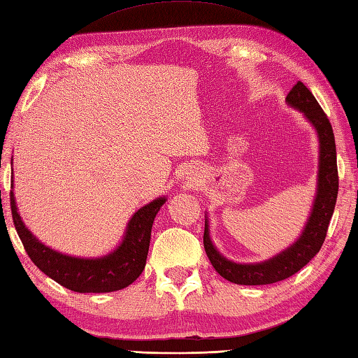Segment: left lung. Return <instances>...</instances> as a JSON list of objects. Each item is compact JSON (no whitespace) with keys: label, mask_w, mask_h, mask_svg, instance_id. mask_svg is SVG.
Returning <instances> with one entry per match:
<instances>
[{"label":"left lung","mask_w":358,"mask_h":358,"mask_svg":"<svg viewBox=\"0 0 358 358\" xmlns=\"http://www.w3.org/2000/svg\"><path fill=\"white\" fill-rule=\"evenodd\" d=\"M289 106L299 109L315 126L320 138V173L318 192H316L312 215L299 240L287 251L275 257L255 265H240L222 257L213 248L208 237V226L204 227V249L212 266L229 282L238 285H266L292 278L304 268L320 252L326 240L330 218L334 215L336 196H338V168H336V150L332 124L321 109L318 101L307 87L298 80L287 95Z\"/></svg>","instance_id":"1"}]
</instances>
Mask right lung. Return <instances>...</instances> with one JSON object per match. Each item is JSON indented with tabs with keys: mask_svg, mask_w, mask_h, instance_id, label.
<instances>
[{
	"mask_svg": "<svg viewBox=\"0 0 358 358\" xmlns=\"http://www.w3.org/2000/svg\"><path fill=\"white\" fill-rule=\"evenodd\" d=\"M165 198L141 207L127 224L124 240L112 254L101 259H76L52 251L26 229L17 212L10 190V210L17 234L40 271L65 288L78 293H109L126 288L145 269L150 249L151 227Z\"/></svg>",
	"mask_w": 358,
	"mask_h": 358,
	"instance_id": "1",
	"label": "right lung"
}]
</instances>
